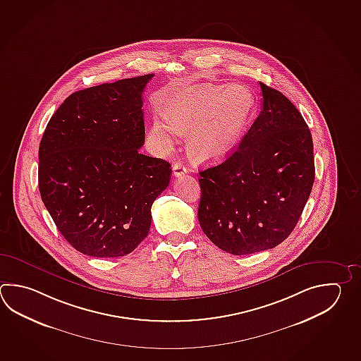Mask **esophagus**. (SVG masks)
<instances>
[{
	"mask_svg": "<svg viewBox=\"0 0 361 361\" xmlns=\"http://www.w3.org/2000/svg\"><path fill=\"white\" fill-rule=\"evenodd\" d=\"M188 172V169L185 167L184 164L181 162H175L172 166V175L175 177L183 176L184 173Z\"/></svg>",
	"mask_w": 361,
	"mask_h": 361,
	"instance_id": "esophagus-1",
	"label": "esophagus"
}]
</instances>
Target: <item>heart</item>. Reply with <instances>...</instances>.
I'll list each match as a JSON object with an SVG mask.
<instances>
[{
  "label": "heart",
  "instance_id": "1",
  "mask_svg": "<svg viewBox=\"0 0 361 361\" xmlns=\"http://www.w3.org/2000/svg\"><path fill=\"white\" fill-rule=\"evenodd\" d=\"M255 99L242 85L192 86L181 90L166 103V117H154L152 137L157 147L169 150L181 135L186 149L199 163L222 162L243 136Z\"/></svg>",
  "mask_w": 361,
  "mask_h": 361
}]
</instances>
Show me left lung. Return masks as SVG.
Listing matches in <instances>:
<instances>
[{
	"mask_svg": "<svg viewBox=\"0 0 361 361\" xmlns=\"http://www.w3.org/2000/svg\"><path fill=\"white\" fill-rule=\"evenodd\" d=\"M262 111L226 161L200 171L198 220L220 250H271L301 217L315 178L309 126L290 100L259 82Z\"/></svg>",
	"mask_w": 361,
	"mask_h": 361,
	"instance_id": "obj_1",
	"label": "left lung"
}]
</instances>
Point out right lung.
Instances as JSON below:
<instances>
[{
  "label": "right lung",
  "mask_w": 361,
  "mask_h": 361,
  "mask_svg": "<svg viewBox=\"0 0 361 361\" xmlns=\"http://www.w3.org/2000/svg\"><path fill=\"white\" fill-rule=\"evenodd\" d=\"M154 74L103 83L68 96L38 150L41 198L66 242L83 255L114 258L145 239L152 204L171 164L140 154L142 92Z\"/></svg>",
  "instance_id": "obj_1"
}]
</instances>
